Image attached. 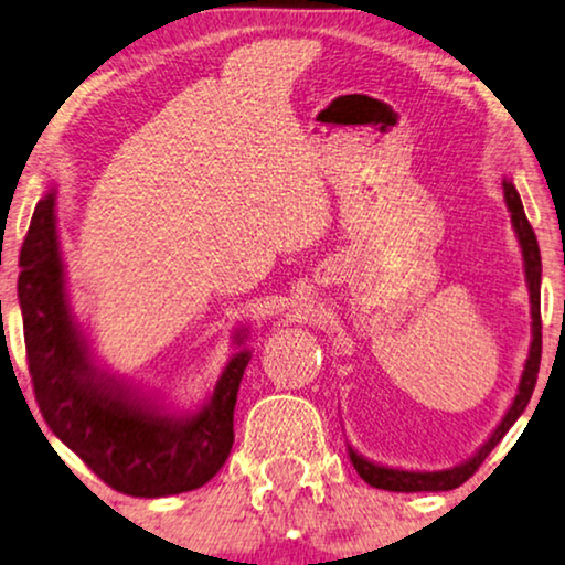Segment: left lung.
I'll use <instances>...</instances> for the list:
<instances>
[{
    "label": "left lung",
    "instance_id": "8db88e82",
    "mask_svg": "<svg viewBox=\"0 0 565 565\" xmlns=\"http://www.w3.org/2000/svg\"><path fill=\"white\" fill-rule=\"evenodd\" d=\"M504 200L509 213H512V226L516 231V238H520L522 246V257H524V277H527V290H530V303H532V342H530V354L527 362H524L522 370V381H520V391L509 406V412L504 414V419L493 435L486 439L473 458H468L460 466L447 468V470H398V468H388V466H377V462H370L367 458H362L350 447V460L354 470H358L360 478L375 489L383 491H450L458 489L460 483H466L470 476L476 473L478 466L486 460L493 447L501 443V437L507 435L509 427L520 419L524 408H527L532 391H535L537 383V370H540V354H543V321H540V275H543V265H540V246L535 238V231H532L527 215H524L520 192L514 190V184L504 180Z\"/></svg>",
    "mask_w": 565,
    "mask_h": 565
}]
</instances>
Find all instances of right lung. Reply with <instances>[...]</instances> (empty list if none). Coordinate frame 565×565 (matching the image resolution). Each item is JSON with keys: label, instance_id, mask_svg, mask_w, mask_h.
I'll return each mask as SVG.
<instances>
[{"label": "right lung", "instance_id": "right-lung-1", "mask_svg": "<svg viewBox=\"0 0 565 565\" xmlns=\"http://www.w3.org/2000/svg\"><path fill=\"white\" fill-rule=\"evenodd\" d=\"M18 298L35 401L53 435L115 491L172 497L211 481L234 445L238 383L252 352L238 350L195 414H164L92 365L66 296L56 234V190L35 205L20 252ZM244 342V334H236Z\"/></svg>", "mask_w": 565, "mask_h": 565}]
</instances>
